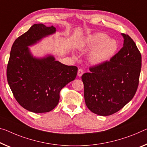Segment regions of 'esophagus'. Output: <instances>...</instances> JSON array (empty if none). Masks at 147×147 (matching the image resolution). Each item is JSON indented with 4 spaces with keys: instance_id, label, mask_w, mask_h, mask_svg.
<instances>
[{
    "instance_id": "1",
    "label": "esophagus",
    "mask_w": 147,
    "mask_h": 147,
    "mask_svg": "<svg viewBox=\"0 0 147 147\" xmlns=\"http://www.w3.org/2000/svg\"><path fill=\"white\" fill-rule=\"evenodd\" d=\"M83 73H84V72H83V70L82 69H79L78 71V76L79 77H81V76L83 75Z\"/></svg>"
}]
</instances>
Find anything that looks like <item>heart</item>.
<instances>
[{"label": "heart", "instance_id": "heart-1", "mask_svg": "<svg viewBox=\"0 0 147 147\" xmlns=\"http://www.w3.org/2000/svg\"><path fill=\"white\" fill-rule=\"evenodd\" d=\"M118 42L102 32H96L87 35L81 40L80 50L90 51L89 58L92 63L100 64L111 58L118 50Z\"/></svg>", "mask_w": 147, "mask_h": 147}]
</instances>
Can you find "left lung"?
Masks as SVG:
<instances>
[{
    "label": "left lung",
    "mask_w": 147,
    "mask_h": 147,
    "mask_svg": "<svg viewBox=\"0 0 147 147\" xmlns=\"http://www.w3.org/2000/svg\"><path fill=\"white\" fill-rule=\"evenodd\" d=\"M123 45L110 61L89 68L83 74L87 108L99 116L119 111L134 98L139 85L141 55L135 42L121 33Z\"/></svg>",
    "instance_id": "8db88e82"
}]
</instances>
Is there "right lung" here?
Masks as SVG:
<instances>
[{
    "mask_svg": "<svg viewBox=\"0 0 147 147\" xmlns=\"http://www.w3.org/2000/svg\"><path fill=\"white\" fill-rule=\"evenodd\" d=\"M54 26L33 25L15 40L7 66V80L11 91L20 105L35 113L51 111L58 105L60 92L74 81L78 67L66 66L53 55L42 58L33 56L28 47L55 33Z\"/></svg>",
    "mask_w": 147,
    "mask_h": 147,
    "instance_id": "add662e5",
    "label": "right lung"
}]
</instances>
